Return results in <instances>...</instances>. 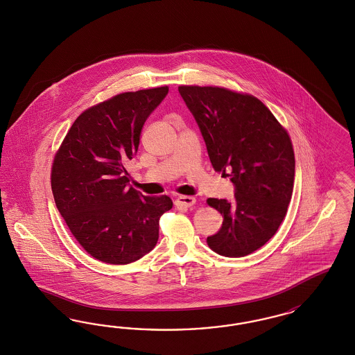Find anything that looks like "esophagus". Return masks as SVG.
<instances>
[{
	"instance_id": "1",
	"label": "esophagus",
	"mask_w": 355,
	"mask_h": 355,
	"mask_svg": "<svg viewBox=\"0 0 355 355\" xmlns=\"http://www.w3.org/2000/svg\"><path fill=\"white\" fill-rule=\"evenodd\" d=\"M194 205H196V198H193V196H178L175 199V206L177 207L189 208L194 206Z\"/></svg>"
}]
</instances>
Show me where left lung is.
<instances>
[{"instance_id": "8db88e82", "label": "left lung", "mask_w": 355, "mask_h": 355, "mask_svg": "<svg viewBox=\"0 0 355 355\" xmlns=\"http://www.w3.org/2000/svg\"><path fill=\"white\" fill-rule=\"evenodd\" d=\"M193 112L215 171L231 177L232 202L208 198L223 216L207 237L214 252L244 257L266 244L293 196L295 155L290 135L254 96L219 86H178Z\"/></svg>"}]
</instances>
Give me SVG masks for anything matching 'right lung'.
Returning <instances> with one entry per match:
<instances>
[{
    "instance_id": "obj_1",
    "label": "right lung",
    "mask_w": 355,
    "mask_h": 355,
    "mask_svg": "<svg viewBox=\"0 0 355 355\" xmlns=\"http://www.w3.org/2000/svg\"><path fill=\"white\" fill-rule=\"evenodd\" d=\"M168 86L125 92L84 111L65 135L51 169L56 207L86 252L101 262L127 265L159 240L166 196H146L128 187L143 125Z\"/></svg>"
}]
</instances>
